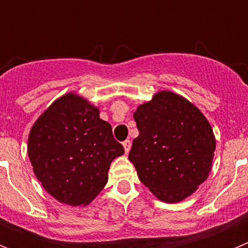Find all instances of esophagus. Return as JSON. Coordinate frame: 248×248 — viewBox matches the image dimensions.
Here are the masks:
<instances>
[{
    "instance_id": "34e87169",
    "label": "esophagus",
    "mask_w": 248,
    "mask_h": 248,
    "mask_svg": "<svg viewBox=\"0 0 248 248\" xmlns=\"http://www.w3.org/2000/svg\"><path fill=\"white\" fill-rule=\"evenodd\" d=\"M123 146H124V151H125V154H128L129 151H130V148H131L130 140H125V141L123 143Z\"/></svg>"
}]
</instances>
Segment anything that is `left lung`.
I'll use <instances>...</instances> for the list:
<instances>
[{
	"label": "left lung",
	"mask_w": 248,
	"mask_h": 248,
	"mask_svg": "<svg viewBox=\"0 0 248 248\" xmlns=\"http://www.w3.org/2000/svg\"><path fill=\"white\" fill-rule=\"evenodd\" d=\"M139 129L129 153L140 181L168 203L189 198L212 169L216 139L191 102L170 91L155 93L134 113Z\"/></svg>",
	"instance_id": "left-lung-1"
}]
</instances>
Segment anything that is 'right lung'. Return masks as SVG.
Instances as JSON below:
<instances>
[{"label": "right lung", "mask_w": 248, "mask_h": 248, "mask_svg": "<svg viewBox=\"0 0 248 248\" xmlns=\"http://www.w3.org/2000/svg\"><path fill=\"white\" fill-rule=\"evenodd\" d=\"M27 153L43 189L59 202L87 206L108 183L111 161L124 154L99 108L71 92L39 115Z\"/></svg>", "instance_id": "obj_1"}]
</instances>
